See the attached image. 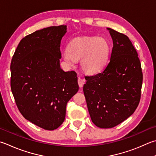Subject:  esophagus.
I'll return each instance as SVG.
<instances>
[{
  "instance_id": "1",
  "label": "esophagus",
  "mask_w": 156,
  "mask_h": 156,
  "mask_svg": "<svg viewBox=\"0 0 156 156\" xmlns=\"http://www.w3.org/2000/svg\"><path fill=\"white\" fill-rule=\"evenodd\" d=\"M84 79H82L80 78H78V85L80 88H83L84 84Z\"/></svg>"
}]
</instances>
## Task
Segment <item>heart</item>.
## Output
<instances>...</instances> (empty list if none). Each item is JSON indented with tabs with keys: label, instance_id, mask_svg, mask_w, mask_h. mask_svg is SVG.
<instances>
[{
	"label": "heart",
	"instance_id": "b5f03b06",
	"mask_svg": "<svg viewBox=\"0 0 156 156\" xmlns=\"http://www.w3.org/2000/svg\"><path fill=\"white\" fill-rule=\"evenodd\" d=\"M108 43L102 37H79L70 42L62 52V58L67 66H73L80 59L84 72L93 75L100 72L108 62Z\"/></svg>",
	"mask_w": 156,
	"mask_h": 156
}]
</instances>
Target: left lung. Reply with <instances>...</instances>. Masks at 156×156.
Masks as SVG:
<instances>
[{"label":"left lung","instance_id":"obj_1","mask_svg":"<svg viewBox=\"0 0 156 156\" xmlns=\"http://www.w3.org/2000/svg\"><path fill=\"white\" fill-rule=\"evenodd\" d=\"M110 60L101 73L85 76L83 91L90 119L100 128H111L130 117L140 99L143 73L128 37L110 28Z\"/></svg>","mask_w":156,"mask_h":156}]
</instances>
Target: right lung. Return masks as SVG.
Listing matches in <instances>:
<instances>
[{"label":"right lung","mask_w":156,"mask_h":156,"mask_svg":"<svg viewBox=\"0 0 156 156\" xmlns=\"http://www.w3.org/2000/svg\"><path fill=\"white\" fill-rule=\"evenodd\" d=\"M66 25L36 30L22 39L11 63V89L22 116L44 129L63 123L66 106L78 92L77 73L61 68Z\"/></svg>","instance_id":"right-lung-1"}]
</instances>
